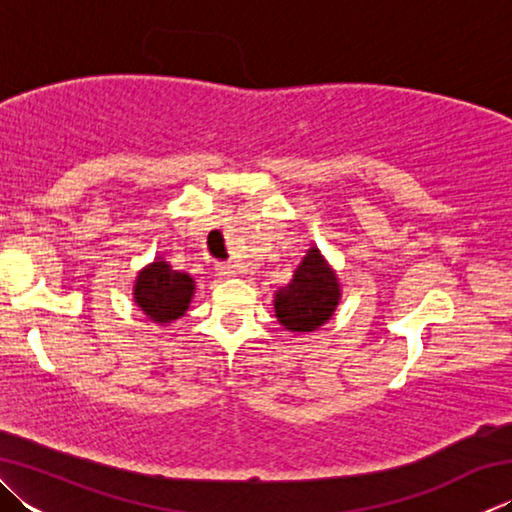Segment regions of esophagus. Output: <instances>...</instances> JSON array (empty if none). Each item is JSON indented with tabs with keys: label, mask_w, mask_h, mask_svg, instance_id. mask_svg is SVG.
<instances>
[{
	"label": "esophagus",
	"mask_w": 512,
	"mask_h": 512,
	"mask_svg": "<svg viewBox=\"0 0 512 512\" xmlns=\"http://www.w3.org/2000/svg\"><path fill=\"white\" fill-rule=\"evenodd\" d=\"M216 271H219V275H223V277H235L239 273L237 264H232V262H219L216 264Z\"/></svg>",
	"instance_id": "obj_1"
}]
</instances>
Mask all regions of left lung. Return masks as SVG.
Masks as SVG:
<instances>
[{"instance_id":"1","label":"left lung","mask_w":512,"mask_h":512,"mask_svg":"<svg viewBox=\"0 0 512 512\" xmlns=\"http://www.w3.org/2000/svg\"><path fill=\"white\" fill-rule=\"evenodd\" d=\"M341 300V284L334 268L314 246L293 273V280L275 291V316L289 332H314L334 316Z\"/></svg>"}]
</instances>
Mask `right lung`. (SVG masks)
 I'll return each mask as SVG.
<instances>
[{
	"mask_svg": "<svg viewBox=\"0 0 512 512\" xmlns=\"http://www.w3.org/2000/svg\"><path fill=\"white\" fill-rule=\"evenodd\" d=\"M194 277L162 262L158 257L153 264L144 266L137 273L133 284V300L137 302L149 320L160 325H167L171 320L185 316L189 302L194 298Z\"/></svg>",
	"mask_w": 512,
	"mask_h": 512,
	"instance_id": "obj_1",
	"label": "right lung"
}]
</instances>
